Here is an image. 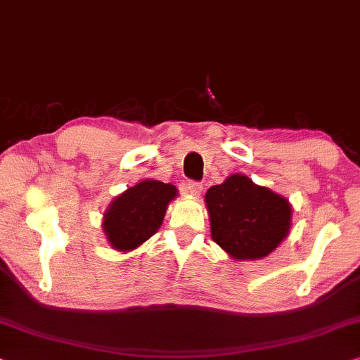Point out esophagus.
<instances>
[{
    "instance_id": "34e87169",
    "label": "esophagus",
    "mask_w": 360,
    "mask_h": 360,
    "mask_svg": "<svg viewBox=\"0 0 360 360\" xmlns=\"http://www.w3.org/2000/svg\"><path fill=\"white\" fill-rule=\"evenodd\" d=\"M185 188L191 196H200L202 191V185L200 184V181H188V184L185 185Z\"/></svg>"
}]
</instances>
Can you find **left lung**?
Returning <instances> with one entry per match:
<instances>
[{
  "instance_id": "left-lung-1",
  "label": "left lung",
  "mask_w": 360,
  "mask_h": 360,
  "mask_svg": "<svg viewBox=\"0 0 360 360\" xmlns=\"http://www.w3.org/2000/svg\"><path fill=\"white\" fill-rule=\"evenodd\" d=\"M205 201L212 240L233 259L268 257L288 237L292 219L288 198L255 185L247 175L233 174L211 186Z\"/></svg>"
}]
</instances>
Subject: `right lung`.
<instances>
[{
  "mask_svg": "<svg viewBox=\"0 0 360 360\" xmlns=\"http://www.w3.org/2000/svg\"><path fill=\"white\" fill-rule=\"evenodd\" d=\"M175 196V186L159 180H143L118 195L103 212L102 222L112 248L131 252L153 237Z\"/></svg>",
  "mask_w": 360,
  "mask_h": 360,
  "instance_id": "obj_1",
  "label": "right lung"
}]
</instances>
